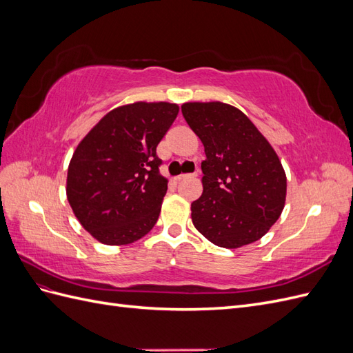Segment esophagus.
Listing matches in <instances>:
<instances>
[{
    "instance_id": "esophagus-1",
    "label": "esophagus",
    "mask_w": 353,
    "mask_h": 353,
    "mask_svg": "<svg viewBox=\"0 0 353 353\" xmlns=\"http://www.w3.org/2000/svg\"><path fill=\"white\" fill-rule=\"evenodd\" d=\"M190 175H197V172H194V174H181V175L175 176V181H183L184 178H187V176H190Z\"/></svg>"
}]
</instances>
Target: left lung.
Wrapping results in <instances>:
<instances>
[{
	"label": "left lung",
	"mask_w": 353,
	"mask_h": 353,
	"mask_svg": "<svg viewBox=\"0 0 353 353\" xmlns=\"http://www.w3.org/2000/svg\"><path fill=\"white\" fill-rule=\"evenodd\" d=\"M181 112L206 153L203 194L191 203L194 227L225 249L259 240L284 209L287 179L279 156L249 117L230 104L185 103Z\"/></svg>",
	"instance_id": "left-lung-1"
}]
</instances>
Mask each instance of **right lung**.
Instances as JSON below:
<instances>
[{
    "label": "right lung",
    "instance_id": "right-lung-1",
    "mask_svg": "<svg viewBox=\"0 0 353 353\" xmlns=\"http://www.w3.org/2000/svg\"><path fill=\"white\" fill-rule=\"evenodd\" d=\"M178 112L163 101L121 105L78 144L66 194L81 225L100 243L130 244L154 227L168 190L156 147Z\"/></svg>",
    "mask_w": 353,
    "mask_h": 353
}]
</instances>
